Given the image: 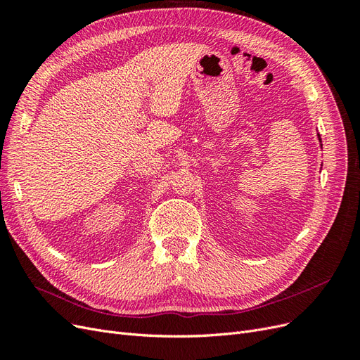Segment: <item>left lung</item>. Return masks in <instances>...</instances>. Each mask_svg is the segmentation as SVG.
Listing matches in <instances>:
<instances>
[{"label": "left lung", "mask_w": 360, "mask_h": 360, "mask_svg": "<svg viewBox=\"0 0 360 360\" xmlns=\"http://www.w3.org/2000/svg\"><path fill=\"white\" fill-rule=\"evenodd\" d=\"M319 138H320V135H319ZM320 141H321V139H320Z\"/></svg>", "instance_id": "8db88e82"}]
</instances>
